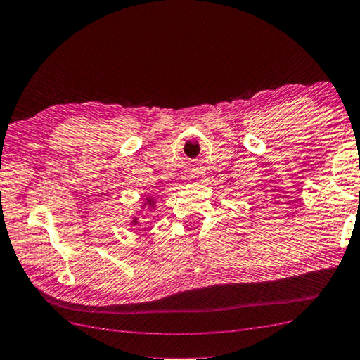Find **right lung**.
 Masks as SVG:
<instances>
[{"label":"right lung","instance_id":"right-lung-1","mask_svg":"<svg viewBox=\"0 0 360 360\" xmlns=\"http://www.w3.org/2000/svg\"><path fill=\"white\" fill-rule=\"evenodd\" d=\"M146 200H147V203H148V205H152V203H153V200H152V199H150V198H147V199H146ZM133 222H134V224H136V219H134V221H133Z\"/></svg>","mask_w":360,"mask_h":360}]
</instances>
